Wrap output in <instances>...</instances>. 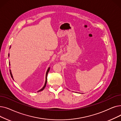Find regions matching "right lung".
<instances>
[{
  "label": "right lung",
  "instance_id": "obj_1",
  "mask_svg": "<svg viewBox=\"0 0 121 121\" xmlns=\"http://www.w3.org/2000/svg\"><path fill=\"white\" fill-rule=\"evenodd\" d=\"M8 56H9V54ZM9 65H10V63H9ZM49 69H50V68H49L48 69L47 72V73H46V82H45V84H44V86L43 87V88H42V89H41V90H40L39 91H38V92H40V91H43V90L44 89V88L46 87V84H47V75H48V72H49ZM10 74H11V76L12 78H13V79H13V77L12 74V73H11V69H10Z\"/></svg>",
  "mask_w": 121,
  "mask_h": 121
}]
</instances>
